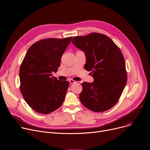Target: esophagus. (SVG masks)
Listing matches in <instances>:
<instances>
[{
  "label": "esophagus",
  "mask_w": 150,
  "mask_h": 150,
  "mask_svg": "<svg viewBox=\"0 0 150 150\" xmlns=\"http://www.w3.org/2000/svg\"><path fill=\"white\" fill-rule=\"evenodd\" d=\"M69 83H71V84H74V83H75L76 81H74V80H73V79H69Z\"/></svg>",
  "instance_id": "34e87169"
}]
</instances>
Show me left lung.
Returning <instances> with one entry per match:
<instances>
[{"label": "left lung", "mask_w": 150, "mask_h": 150, "mask_svg": "<svg viewBox=\"0 0 150 150\" xmlns=\"http://www.w3.org/2000/svg\"><path fill=\"white\" fill-rule=\"evenodd\" d=\"M72 42L85 52L84 69L92 71L94 78L92 83H82L79 100L93 112L108 110L119 101L127 81L120 49L111 38L96 33L74 37Z\"/></svg>", "instance_id": "left-lung-1"}]
</instances>
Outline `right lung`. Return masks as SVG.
I'll return each mask as SVG.
<instances>
[{
    "label": "right lung",
    "instance_id": "obj_1",
    "mask_svg": "<svg viewBox=\"0 0 150 150\" xmlns=\"http://www.w3.org/2000/svg\"><path fill=\"white\" fill-rule=\"evenodd\" d=\"M72 37L40 40L30 47L19 71L20 90L28 105L41 114H49L62 105L68 81L52 76Z\"/></svg>",
    "mask_w": 150,
    "mask_h": 150
}]
</instances>
